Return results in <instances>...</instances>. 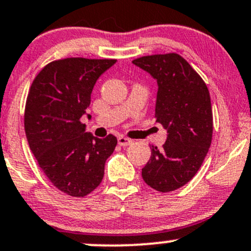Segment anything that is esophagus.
Instances as JSON below:
<instances>
[{
    "label": "esophagus",
    "mask_w": 251,
    "mask_h": 251,
    "mask_svg": "<svg viewBox=\"0 0 251 251\" xmlns=\"http://www.w3.org/2000/svg\"><path fill=\"white\" fill-rule=\"evenodd\" d=\"M118 143H119V146H121V147H127V146H130L131 143H132V141H131V139H128V138H126V137L120 136L118 138Z\"/></svg>",
    "instance_id": "esophagus-1"
}]
</instances>
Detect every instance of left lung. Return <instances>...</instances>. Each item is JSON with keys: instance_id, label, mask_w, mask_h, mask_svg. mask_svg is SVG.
Listing matches in <instances>:
<instances>
[{"instance_id": "8db88e82", "label": "left lung", "mask_w": 251, "mask_h": 251, "mask_svg": "<svg viewBox=\"0 0 251 251\" xmlns=\"http://www.w3.org/2000/svg\"><path fill=\"white\" fill-rule=\"evenodd\" d=\"M132 62L156 79L155 118L167 130L162 149L151 146L142 176L156 191H174L194 178L212 143L209 91L199 73L176 52L142 56Z\"/></svg>"}]
</instances>
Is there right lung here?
Here are the masks:
<instances>
[{"instance_id":"1","label":"right lung","mask_w":251,"mask_h":251,"mask_svg":"<svg viewBox=\"0 0 251 251\" xmlns=\"http://www.w3.org/2000/svg\"><path fill=\"white\" fill-rule=\"evenodd\" d=\"M117 60L68 57L37 75L26 100V138L39 167L60 191L84 197L101 184L117 137L97 138L80 119L97 79Z\"/></svg>"}]
</instances>
